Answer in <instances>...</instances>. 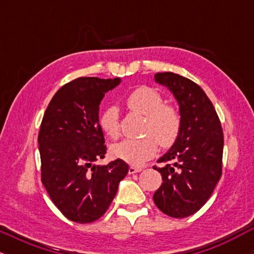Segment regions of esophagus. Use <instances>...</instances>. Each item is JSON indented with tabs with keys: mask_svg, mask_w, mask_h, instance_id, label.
<instances>
[{
	"mask_svg": "<svg viewBox=\"0 0 254 254\" xmlns=\"http://www.w3.org/2000/svg\"><path fill=\"white\" fill-rule=\"evenodd\" d=\"M142 168L141 167H136V166H130L129 167V174H135V173H138V172H141Z\"/></svg>",
	"mask_w": 254,
	"mask_h": 254,
	"instance_id": "1",
	"label": "esophagus"
}]
</instances>
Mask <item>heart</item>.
<instances>
[{"label": "heart", "instance_id": "b5f03b06", "mask_svg": "<svg viewBox=\"0 0 254 254\" xmlns=\"http://www.w3.org/2000/svg\"><path fill=\"white\" fill-rule=\"evenodd\" d=\"M127 109L145 116L143 133L139 139H124L111 147V154L116 159L131 165H141L156 154L159 144L170 148L177 141L180 132V116L170 105H164L161 95L149 87H139L127 95ZM100 127L111 138L119 136L118 111L109 107L101 113Z\"/></svg>", "mask_w": 254, "mask_h": 254}]
</instances>
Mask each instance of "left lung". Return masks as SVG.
I'll return each instance as SVG.
<instances>
[{"label":"left lung","mask_w":254,"mask_h":254,"mask_svg":"<svg viewBox=\"0 0 254 254\" xmlns=\"http://www.w3.org/2000/svg\"><path fill=\"white\" fill-rule=\"evenodd\" d=\"M155 81L173 93L179 105L180 132L155 167L164 183L154 193V203L171 217H188L206 203L222 176L223 131L204 90L174 72H157Z\"/></svg>","instance_id":"obj_1"}]
</instances>
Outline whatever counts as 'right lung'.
Returning a JSON list of instances; mask_svg holds the SVG:
<instances>
[{
	"label": "right lung",
	"mask_w": 254,
	"mask_h": 254,
	"mask_svg": "<svg viewBox=\"0 0 254 254\" xmlns=\"http://www.w3.org/2000/svg\"><path fill=\"white\" fill-rule=\"evenodd\" d=\"M119 83V77H78L57 90L44 113L38 135L42 183L72 222L89 223L103 216L129 172L119 159L94 165L106 154L99 105Z\"/></svg>",
	"instance_id": "add662e5"
}]
</instances>
